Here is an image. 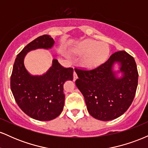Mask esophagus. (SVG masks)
<instances>
[{
	"label": "esophagus",
	"instance_id": "esophagus-1",
	"mask_svg": "<svg viewBox=\"0 0 148 148\" xmlns=\"http://www.w3.org/2000/svg\"><path fill=\"white\" fill-rule=\"evenodd\" d=\"M77 74H76V72L75 71H74V74H73V80H74V81H76V79H77Z\"/></svg>",
	"mask_w": 148,
	"mask_h": 148
}]
</instances>
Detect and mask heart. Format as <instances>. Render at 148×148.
Here are the masks:
<instances>
[{"mask_svg":"<svg viewBox=\"0 0 148 148\" xmlns=\"http://www.w3.org/2000/svg\"><path fill=\"white\" fill-rule=\"evenodd\" d=\"M77 54H84L81 63L88 68H93L105 62L109 55V47L104 42L96 40H85L81 42L74 49Z\"/></svg>","mask_w":148,"mask_h":148,"instance_id":"obj_1","label":"heart"}]
</instances>
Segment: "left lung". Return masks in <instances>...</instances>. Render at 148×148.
<instances>
[{
	"label": "left lung",
	"mask_w": 148,
	"mask_h": 148,
	"mask_svg": "<svg viewBox=\"0 0 148 148\" xmlns=\"http://www.w3.org/2000/svg\"><path fill=\"white\" fill-rule=\"evenodd\" d=\"M115 62L123 73L118 78L112 71ZM76 85L84 97L88 111L102 121L122 115L133 101L138 86V73L135 60L125 51L115 52L108 60L91 69H76Z\"/></svg>",
	"instance_id": "left-lung-1"
}]
</instances>
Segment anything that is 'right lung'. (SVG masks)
Listing matches in <instances>:
<instances>
[{"instance_id": "right-lung-1", "label": "right lung", "mask_w": 148, "mask_h": 148, "mask_svg": "<svg viewBox=\"0 0 148 148\" xmlns=\"http://www.w3.org/2000/svg\"><path fill=\"white\" fill-rule=\"evenodd\" d=\"M54 40L50 35L38 37L27 45L15 59L10 88L19 108L30 118L49 121L57 118L63 110V84L73 80L72 67L64 68L53 60L52 66L42 76H33L25 69L23 60L28 52L37 49H51Z\"/></svg>"}]
</instances>
